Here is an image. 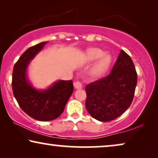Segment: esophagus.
Returning <instances> with one entry per match:
<instances>
[{"instance_id":"1","label":"esophagus","mask_w":158,"mask_h":158,"mask_svg":"<svg viewBox=\"0 0 158 158\" xmlns=\"http://www.w3.org/2000/svg\"><path fill=\"white\" fill-rule=\"evenodd\" d=\"M74 87L75 89H81L82 88V84L80 82H75L74 83Z\"/></svg>"}]
</instances>
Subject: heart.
I'll return each mask as SVG.
<instances>
[{
    "label": "heart",
    "mask_w": 158,
    "mask_h": 158,
    "mask_svg": "<svg viewBox=\"0 0 158 158\" xmlns=\"http://www.w3.org/2000/svg\"><path fill=\"white\" fill-rule=\"evenodd\" d=\"M86 63L96 61L90 69V75L94 77H99L104 73L111 62V56L109 53H103L101 49L93 47L88 49L84 56Z\"/></svg>",
    "instance_id": "b5f03b06"
}]
</instances>
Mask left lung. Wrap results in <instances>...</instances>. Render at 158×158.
Segmentation results:
<instances>
[{
    "mask_svg": "<svg viewBox=\"0 0 158 158\" xmlns=\"http://www.w3.org/2000/svg\"><path fill=\"white\" fill-rule=\"evenodd\" d=\"M137 83L132 60L121 49L111 73L86 85L88 112L100 122L115 119L130 106Z\"/></svg>",
    "mask_w": 158,
    "mask_h": 158,
    "instance_id": "1",
    "label": "left lung"
}]
</instances>
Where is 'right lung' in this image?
Wrapping results in <instances>:
<instances>
[{
	"instance_id": "1",
	"label": "right lung",
	"mask_w": 158,
	"mask_h": 158,
	"mask_svg": "<svg viewBox=\"0 0 158 158\" xmlns=\"http://www.w3.org/2000/svg\"><path fill=\"white\" fill-rule=\"evenodd\" d=\"M47 43L41 42L27 49L15 64L12 75L13 94L19 106L31 118L42 122L61 115L73 92L71 80H59L45 89H38L29 79L28 68Z\"/></svg>"
}]
</instances>
